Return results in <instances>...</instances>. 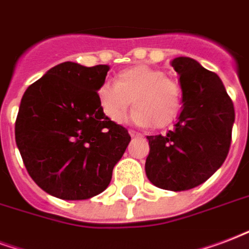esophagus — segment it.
<instances>
[{
	"instance_id": "34e87169",
	"label": "esophagus",
	"mask_w": 249,
	"mask_h": 249,
	"mask_svg": "<svg viewBox=\"0 0 249 249\" xmlns=\"http://www.w3.org/2000/svg\"><path fill=\"white\" fill-rule=\"evenodd\" d=\"M128 134H130L132 138H140V136H142V134H140V132L134 131V130H130V131H128Z\"/></svg>"
}]
</instances>
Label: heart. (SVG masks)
Listing matches in <instances>:
<instances>
[{"label":"heart","mask_w":249,"mask_h":249,"mask_svg":"<svg viewBox=\"0 0 249 249\" xmlns=\"http://www.w3.org/2000/svg\"><path fill=\"white\" fill-rule=\"evenodd\" d=\"M97 101L110 121H119L130 107V121L138 126L165 127L178 115L182 105L180 85L160 69L134 65L115 74V84L105 81L97 88Z\"/></svg>","instance_id":"heart-1"}]
</instances>
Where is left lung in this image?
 Masks as SVG:
<instances>
[{
    "mask_svg": "<svg viewBox=\"0 0 249 249\" xmlns=\"http://www.w3.org/2000/svg\"><path fill=\"white\" fill-rule=\"evenodd\" d=\"M182 111L167 135L147 136L145 175L155 186L172 192L203 184L223 164L231 145L235 110L219 76L190 57H176Z\"/></svg>",
    "mask_w": 249,
    "mask_h": 249,
    "instance_id": "left-lung-1",
    "label": "left lung"
}]
</instances>
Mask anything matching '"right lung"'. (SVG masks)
I'll use <instances>...</instances> for the list:
<instances>
[{
    "mask_svg": "<svg viewBox=\"0 0 249 249\" xmlns=\"http://www.w3.org/2000/svg\"><path fill=\"white\" fill-rule=\"evenodd\" d=\"M109 69L65 61L22 97L17 145L30 177L53 197L77 201L102 193L131 140L97 101V88Z\"/></svg>",
    "mask_w": 249,
    "mask_h": 249,
    "instance_id": "right-lung-1",
    "label": "right lung"
}]
</instances>
